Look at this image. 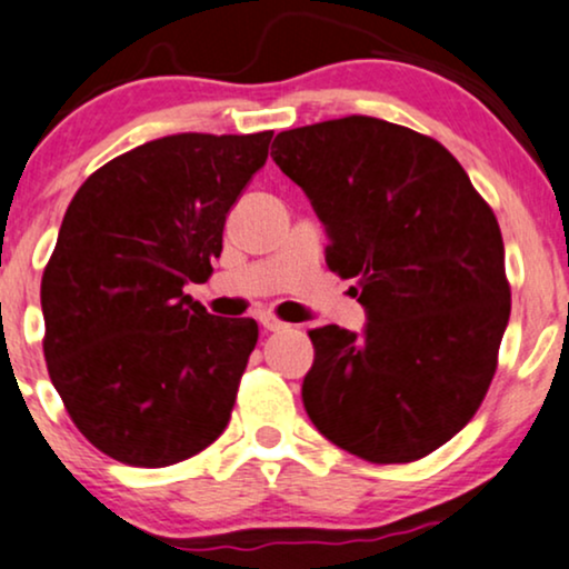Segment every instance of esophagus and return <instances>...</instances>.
Returning a JSON list of instances; mask_svg holds the SVG:
<instances>
[{"label":"esophagus","mask_w":569,"mask_h":569,"mask_svg":"<svg viewBox=\"0 0 569 569\" xmlns=\"http://www.w3.org/2000/svg\"><path fill=\"white\" fill-rule=\"evenodd\" d=\"M260 326L264 330H270V333H278V330L289 328V326H286V322H280L278 318H272V315H260Z\"/></svg>","instance_id":"1"}]
</instances>
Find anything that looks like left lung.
<instances>
[{
  "label": "left lung",
  "instance_id": "8db88e82",
  "mask_svg": "<svg viewBox=\"0 0 569 569\" xmlns=\"http://www.w3.org/2000/svg\"><path fill=\"white\" fill-rule=\"evenodd\" d=\"M272 149L368 312L362 333L309 330V420L368 462L428 457L478 412L509 322L493 210L449 149L368 114L283 131Z\"/></svg>",
  "mask_w": 569,
  "mask_h": 569
}]
</instances>
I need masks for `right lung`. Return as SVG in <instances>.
<instances>
[{"label":"right lung","mask_w":569,"mask_h":569,"mask_svg":"<svg viewBox=\"0 0 569 569\" xmlns=\"http://www.w3.org/2000/svg\"><path fill=\"white\" fill-rule=\"evenodd\" d=\"M270 139L147 141L91 172L64 212L41 278L47 368L76 428L118 462H183L231 420L260 330L214 318L183 286L212 276Z\"/></svg>","instance_id":"add662e5"}]
</instances>
